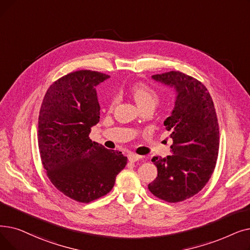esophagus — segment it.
<instances>
[{
	"label": "esophagus",
	"mask_w": 250,
	"mask_h": 250,
	"mask_svg": "<svg viewBox=\"0 0 250 250\" xmlns=\"http://www.w3.org/2000/svg\"><path fill=\"white\" fill-rule=\"evenodd\" d=\"M127 158H128V160L131 161V162H136V161H138V160H140L141 158H142V156L134 154V153H129L127 155Z\"/></svg>",
	"instance_id": "esophagus-1"
}]
</instances>
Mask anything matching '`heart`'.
I'll use <instances>...</instances> for the list:
<instances>
[{
    "label": "heart",
    "mask_w": 250,
    "mask_h": 250,
    "mask_svg": "<svg viewBox=\"0 0 250 250\" xmlns=\"http://www.w3.org/2000/svg\"><path fill=\"white\" fill-rule=\"evenodd\" d=\"M131 93L139 107H142L145 105L155 106L159 100V96L157 92L144 83H135L131 88ZM116 102L117 98L116 97H113L110 103V107H113L116 104Z\"/></svg>",
    "instance_id": "heart-1"
}]
</instances>
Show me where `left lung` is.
<instances>
[{
  "instance_id": "8db88e82",
  "label": "left lung",
  "mask_w": 250,
  "mask_h": 250,
  "mask_svg": "<svg viewBox=\"0 0 250 250\" xmlns=\"http://www.w3.org/2000/svg\"><path fill=\"white\" fill-rule=\"evenodd\" d=\"M152 79L173 88L177 96L164 123L172 139V155L152 158L157 177L148 189L159 199L180 202L201 191L212 175L220 146L218 117L210 94L196 79L180 71Z\"/></svg>"
}]
</instances>
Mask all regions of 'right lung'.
<instances>
[{"mask_svg":"<svg viewBox=\"0 0 250 250\" xmlns=\"http://www.w3.org/2000/svg\"><path fill=\"white\" fill-rule=\"evenodd\" d=\"M109 78L92 70L65 75L51 84L40 110L38 140L47 176L65 196L83 203L109 193L127 162L122 152L89 138L100 119L96 86Z\"/></svg>","mask_w":250,"mask_h":250,"instance_id":"add662e5","label":"right lung"}]
</instances>
